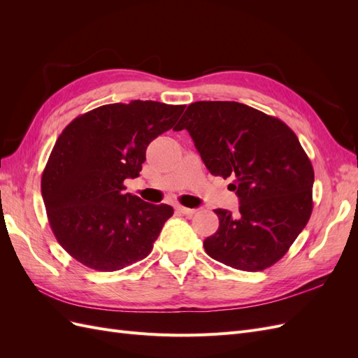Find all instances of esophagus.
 Here are the masks:
<instances>
[{
	"mask_svg": "<svg viewBox=\"0 0 358 358\" xmlns=\"http://www.w3.org/2000/svg\"><path fill=\"white\" fill-rule=\"evenodd\" d=\"M178 210L183 215H187V216H191V215L196 213V209H189V208H185V206H178Z\"/></svg>",
	"mask_w": 358,
	"mask_h": 358,
	"instance_id": "obj_1",
	"label": "esophagus"
}]
</instances>
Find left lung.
<instances>
[{
    "label": "left lung",
    "instance_id": "obj_1",
    "mask_svg": "<svg viewBox=\"0 0 358 358\" xmlns=\"http://www.w3.org/2000/svg\"><path fill=\"white\" fill-rule=\"evenodd\" d=\"M213 176L233 178L239 213L216 209L203 246L216 262L258 272L282 258L312 213L313 169L292 129L236 101H196L179 121Z\"/></svg>",
    "mask_w": 358,
    "mask_h": 358
}]
</instances>
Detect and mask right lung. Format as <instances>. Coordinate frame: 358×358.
<instances>
[{"label": "right lung", "instance_id": "obj_1", "mask_svg": "<svg viewBox=\"0 0 358 358\" xmlns=\"http://www.w3.org/2000/svg\"><path fill=\"white\" fill-rule=\"evenodd\" d=\"M185 106L134 100L100 106L64 128L41 176V196L58 243L86 267L115 272L146 258L169 204L125 192L149 143L176 124Z\"/></svg>", "mask_w": 358, "mask_h": 358}]
</instances>
